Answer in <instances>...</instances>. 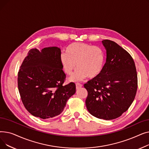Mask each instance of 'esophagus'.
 Instances as JSON below:
<instances>
[{
	"label": "esophagus",
	"mask_w": 149,
	"mask_h": 149,
	"mask_svg": "<svg viewBox=\"0 0 149 149\" xmlns=\"http://www.w3.org/2000/svg\"><path fill=\"white\" fill-rule=\"evenodd\" d=\"M75 85H76V88L77 89H79V88H80L81 87H82V84L79 83H76Z\"/></svg>",
	"instance_id": "obj_1"
}]
</instances>
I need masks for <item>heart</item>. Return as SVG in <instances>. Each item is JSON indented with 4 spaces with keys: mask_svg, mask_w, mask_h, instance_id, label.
I'll use <instances>...</instances> for the list:
<instances>
[{
    "mask_svg": "<svg viewBox=\"0 0 149 149\" xmlns=\"http://www.w3.org/2000/svg\"><path fill=\"white\" fill-rule=\"evenodd\" d=\"M60 62L64 72L71 75V80L79 81L86 77L93 79L101 72L104 63V54L100 48L85 43H73L66 48V53L60 56Z\"/></svg>",
    "mask_w": 149,
    "mask_h": 149,
    "instance_id": "obj_1",
    "label": "heart"
}]
</instances>
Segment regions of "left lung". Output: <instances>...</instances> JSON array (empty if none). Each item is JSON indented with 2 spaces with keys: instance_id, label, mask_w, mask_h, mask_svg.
<instances>
[{
  "instance_id": "obj_1",
  "label": "left lung",
  "mask_w": 149,
  "mask_h": 149,
  "mask_svg": "<svg viewBox=\"0 0 149 149\" xmlns=\"http://www.w3.org/2000/svg\"><path fill=\"white\" fill-rule=\"evenodd\" d=\"M106 61L100 74L84 84L86 105L98 118L111 120L127 111L138 88L135 62L130 54L115 42L104 40Z\"/></svg>"
}]
</instances>
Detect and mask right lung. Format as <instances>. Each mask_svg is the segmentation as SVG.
<instances>
[{"label":"right lung","instance_id":"right-lung-1","mask_svg":"<svg viewBox=\"0 0 149 149\" xmlns=\"http://www.w3.org/2000/svg\"><path fill=\"white\" fill-rule=\"evenodd\" d=\"M57 47L31 49L18 72L17 84L22 103L34 116L42 119L60 115L67 101L75 92L71 82L63 85L66 75L60 62Z\"/></svg>","mask_w":149,"mask_h":149}]
</instances>
